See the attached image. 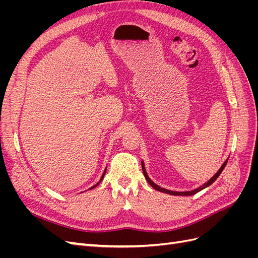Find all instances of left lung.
Listing matches in <instances>:
<instances>
[{"instance_id": "left-lung-1", "label": "left lung", "mask_w": 258, "mask_h": 258, "mask_svg": "<svg viewBox=\"0 0 258 258\" xmlns=\"http://www.w3.org/2000/svg\"><path fill=\"white\" fill-rule=\"evenodd\" d=\"M227 161L228 160H226L223 165H222V167L220 168V170L217 171V172L214 174V176H212L211 177L209 181L206 183V184H204L202 186H200V187H198V188H196V189H194V190H190V191H173V190H169V189H165V188H161L160 186H158L157 184H155L152 179L148 177V175H147V173H146V170H145V167H144V163H143V161H142V170H143V173H144V176H145V178H146V181L148 182V184H150L154 189H156V190H158V191H161V192H165V194H169V195H173V196H191V195H195V194H197L198 191H200V190H202V189H205L206 187H208V186H210L211 184H212L215 179L220 176V174L222 173V171L224 170V168H225V166L227 165Z\"/></svg>"}]
</instances>
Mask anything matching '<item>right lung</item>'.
Masks as SVG:
<instances>
[{"mask_svg":"<svg viewBox=\"0 0 258 258\" xmlns=\"http://www.w3.org/2000/svg\"><path fill=\"white\" fill-rule=\"evenodd\" d=\"M105 172H106V169L104 170V172H103V174H102V176H101V178H100V181L95 185V186H92V187H90V189H92V188H95V187H97L100 183H101V181H102V179H103V177H104V175H105Z\"/></svg>","mask_w":258,"mask_h":258,"instance_id":"obj_1","label":"right lung"}]
</instances>
